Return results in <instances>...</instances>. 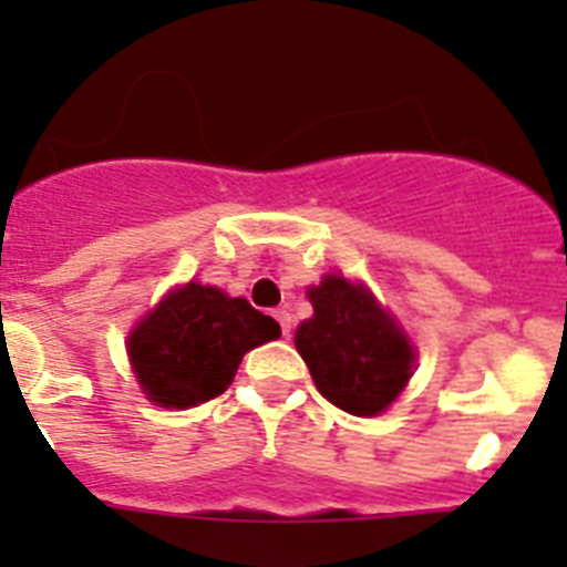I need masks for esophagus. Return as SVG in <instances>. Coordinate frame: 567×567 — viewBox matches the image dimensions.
Returning <instances> with one entry per match:
<instances>
[{"label": "esophagus", "instance_id": "34e87169", "mask_svg": "<svg viewBox=\"0 0 567 567\" xmlns=\"http://www.w3.org/2000/svg\"><path fill=\"white\" fill-rule=\"evenodd\" d=\"M275 320L280 323V332L289 338V332H292V315H289L287 309H278V312H275Z\"/></svg>", "mask_w": 567, "mask_h": 567}]
</instances>
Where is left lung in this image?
Wrapping results in <instances>:
<instances>
[{"mask_svg":"<svg viewBox=\"0 0 567 567\" xmlns=\"http://www.w3.org/2000/svg\"><path fill=\"white\" fill-rule=\"evenodd\" d=\"M315 315L295 332L318 392L358 417L380 414L412 378L414 349L369 289L327 275L309 289Z\"/></svg>","mask_w":567,"mask_h":567,"instance_id":"8db88e82","label":"left lung"}]
</instances>
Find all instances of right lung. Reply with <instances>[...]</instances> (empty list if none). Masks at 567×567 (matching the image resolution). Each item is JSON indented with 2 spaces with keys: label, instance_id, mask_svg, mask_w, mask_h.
<instances>
[{
  "label": "right lung",
  "instance_id": "add662e5",
  "mask_svg": "<svg viewBox=\"0 0 567 567\" xmlns=\"http://www.w3.org/2000/svg\"><path fill=\"white\" fill-rule=\"evenodd\" d=\"M278 334V323L249 300L187 284L133 329L127 352L153 403L189 409L227 392L240 358Z\"/></svg>",
  "mask_w": 567,
  "mask_h": 567
}]
</instances>
